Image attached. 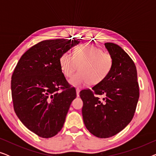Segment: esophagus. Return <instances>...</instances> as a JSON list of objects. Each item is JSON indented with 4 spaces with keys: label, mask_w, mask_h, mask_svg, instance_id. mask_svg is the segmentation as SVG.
<instances>
[{
    "label": "esophagus",
    "mask_w": 156,
    "mask_h": 156,
    "mask_svg": "<svg viewBox=\"0 0 156 156\" xmlns=\"http://www.w3.org/2000/svg\"><path fill=\"white\" fill-rule=\"evenodd\" d=\"M80 89L79 88H76V97H79L80 96Z\"/></svg>",
    "instance_id": "esophagus-1"
}]
</instances>
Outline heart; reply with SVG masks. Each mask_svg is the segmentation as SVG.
I'll list each match as a JSON object with an SVG mask.
<instances>
[{
    "mask_svg": "<svg viewBox=\"0 0 156 156\" xmlns=\"http://www.w3.org/2000/svg\"><path fill=\"white\" fill-rule=\"evenodd\" d=\"M63 74L70 77L80 66V72L69 79L72 86L81 87L99 84L107 77L113 67V58L97 47L80 45L74 50V55L66 52L60 57Z\"/></svg>",
    "mask_w": 156,
    "mask_h": 156,
    "instance_id": "1",
    "label": "heart"
}]
</instances>
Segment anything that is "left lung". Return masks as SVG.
I'll return each instance as SVG.
<instances>
[{"label":"left lung","instance_id":"8db88e82","mask_svg":"<svg viewBox=\"0 0 156 156\" xmlns=\"http://www.w3.org/2000/svg\"><path fill=\"white\" fill-rule=\"evenodd\" d=\"M104 45L113 58L110 73L91 89H84L80 93L85 126L101 138L116 135L131 122L139 98L133 61L118 44L106 42ZM97 95H104V98L101 100Z\"/></svg>","mask_w":156,"mask_h":156}]
</instances>
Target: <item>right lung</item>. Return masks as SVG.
I'll return each mask as SVG.
<instances>
[{"mask_svg": "<svg viewBox=\"0 0 156 156\" xmlns=\"http://www.w3.org/2000/svg\"><path fill=\"white\" fill-rule=\"evenodd\" d=\"M79 40L55 39L40 42L19 59L11 80L15 112L30 131L51 138L62 129L76 89L62 72L60 57Z\"/></svg>", "mask_w": 156, "mask_h": 156, "instance_id": "add662e5", "label": "right lung"}]
</instances>
